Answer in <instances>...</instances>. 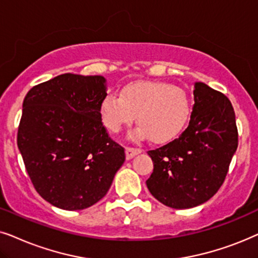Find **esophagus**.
Returning <instances> with one entry per match:
<instances>
[{
    "label": "esophagus",
    "instance_id": "esophagus-1",
    "mask_svg": "<svg viewBox=\"0 0 258 258\" xmlns=\"http://www.w3.org/2000/svg\"><path fill=\"white\" fill-rule=\"evenodd\" d=\"M142 149H136V147H126V159H132L137 154L142 153Z\"/></svg>",
    "mask_w": 258,
    "mask_h": 258
}]
</instances>
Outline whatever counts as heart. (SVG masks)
<instances>
[{
  "label": "heart",
  "instance_id": "heart-1",
  "mask_svg": "<svg viewBox=\"0 0 258 258\" xmlns=\"http://www.w3.org/2000/svg\"><path fill=\"white\" fill-rule=\"evenodd\" d=\"M104 125L113 133L130 125L136 118L137 138L149 136L154 143L172 139L181 131L190 115L186 92L167 82H137L126 86L120 97L108 94L101 102Z\"/></svg>",
  "mask_w": 258,
  "mask_h": 258
}]
</instances>
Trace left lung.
<instances>
[{
  "label": "left lung",
  "mask_w": 258,
  "mask_h": 258,
  "mask_svg": "<svg viewBox=\"0 0 258 258\" xmlns=\"http://www.w3.org/2000/svg\"><path fill=\"white\" fill-rule=\"evenodd\" d=\"M190 122L179 138L149 151L151 195L172 209L208 202L222 186L238 145L235 111L221 92L195 82Z\"/></svg>",
  "instance_id": "obj_1"
}]
</instances>
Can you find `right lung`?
I'll use <instances>...</instances> for the list:
<instances>
[{
  "label": "right lung",
  "instance_id": "right-lung-1",
  "mask_svg": "<svg viewBox=\"0 0 258 258\" xmlns=\"http://www.w3.org/2000/svg\"><path fill=\"white\" fill-rule=\"evenodd\" d=\"M106 89L101 75L66 73L34 86L23 100L17 146L37 194L54 207H92L125 161L101 121Z\"/></svg>",
  "mask_w": 258,
  "mask_h": 258
}]
</instances>
